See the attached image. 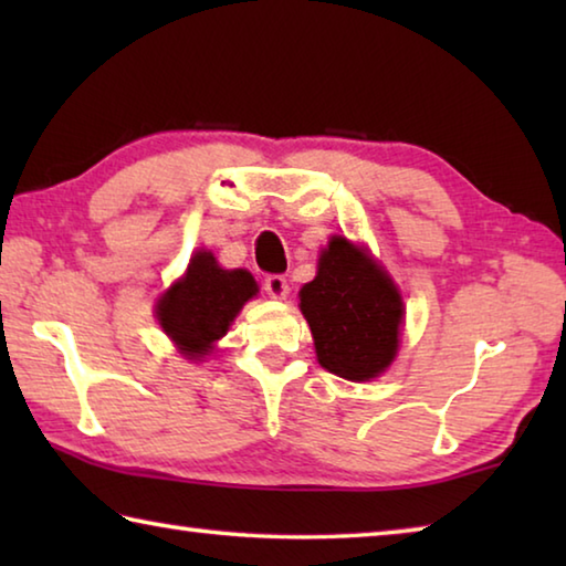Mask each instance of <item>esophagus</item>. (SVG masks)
Returning <instances> with one entry per match:
<instances>
[{
	"instance_id": "obj_1",
	"label": "esophagus",
	"mask_w": 566,
	"mask_h": 566,
	"mask_svg": "<svg viewBox=\"0 0 566 566\" xmlns=\"http://www.w3.org/2000/svg\"><path fill=\"white\" fill-rule=\"evenodd\" d=\"M264 290H266V294L274 296V300H284V296L290 294V284H286L282 274H270L264 280Z\"/></svg>"
}]
</instances>
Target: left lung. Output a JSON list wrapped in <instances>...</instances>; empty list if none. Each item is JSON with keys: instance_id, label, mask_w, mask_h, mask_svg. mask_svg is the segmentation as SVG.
<instances>
[{"instance_id": "obj_1", "label": "left lung", "mask_w": 566, "mask_h": 566, "mask_svg": "<svg viewBox=\"0 0 566 566\" xmlns=\"http://www.w3.org/2000/svg\"><path fill=\"white\" fill-rule=\"evenodd\" d=\"M300 300L317 359L332 375L367 381L395 359L405 306L395 282L364 249L334 237Z\"/></svg>"}]
</instances>
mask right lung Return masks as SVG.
<instances>
[{
	"label": "right lung",
	"mask_w": 566,
	"mask_h": 566,
	"mask_svg": "<svg viewBox=\"0 0 566 566\" xmlns=\"http://www.w3.org/2000/svg\"><path fill=\"white\" fill-rule=\"evenodd\" d=\"M254 294L256 282L247 270H222L212 252H197L187 274L159 300L157 319L185 357L199 359Z\"/></svg>",
	"instance_id": "1"
}]
</instances>
